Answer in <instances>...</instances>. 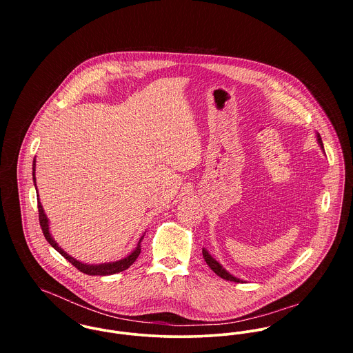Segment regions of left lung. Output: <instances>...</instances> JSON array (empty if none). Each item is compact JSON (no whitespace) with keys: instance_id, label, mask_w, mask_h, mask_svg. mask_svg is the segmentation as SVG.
<instances>
[{"instance_id":"8db88e82","label":"left lung","mask_w":353,"mask_h":353,"mask_svg":"<svg viewBox=\"0 0 353 353\" xmlns=\"http://www.w3.org/2000/svg\"><path fill=\"white\" fill-rule=\"evenodd\" d=\"M316 140H318V143H319V145H321V148L323 150V144H322V139H321V136L319 134H316ZM202 255H203V259H205V262L208 263V266L219 276V277H221V279H224V280H228V281H234V283H243L241 279H238V277H235V276H232V274H230L209 252H206L205 249H202Z\"/></svg>"}]
</instances>
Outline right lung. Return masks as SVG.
Masks as SVG:
<instances>
[{
	"label": "right lung",
	"instance_id": "right-lung-1",
	"mask_svg": "<svg viewBox=\"0 0 353 353\" xmlns=\"http://www.w3.org/2000/svg\"><path fill=\"white\" fill-rule=\"evenodd\" d=\"M32 178H34V182H35V159H34V164H32ZM38 210H39V223H41V228L43 231V235L46 238V241L50 243L51 246L59 252L63 258H66L74 268H77L80 272L85 273V274H90V276H107V274H114V273H119V272H123L126 270L136 259L137 256L140 255L141 252V241L143 238L140 239L137 248L133 250V252L130 255H128L126 258L123 259H119V261H115V262H108V263H101V265H87V263H83L77 259H74L73 256H70L69 254L63 252L57 243L55 241L51 238L50 231H49V220L43 212V208H42V203L38 200Z\"/></svg>",
	"mask_w": 353,
	"mask_h": 353
}]
</instances>
